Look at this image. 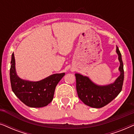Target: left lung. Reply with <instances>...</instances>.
I'll return each mask as SVG.
<instances>
[{"instance_id":"left-lung-1","label":"left lung","mask_w":134,"mask_h":134,"mask_svg":"<svg viewBox=\"0 0 134 134\" xmlns=\"http://www.w3.org/2000/svg\"><path fill=\"white\" fill-rule=\"evenodd\" d=\"M116 53L120 62V76L114 83L106 86H98L88 77L76 74V90L79 98L84 104L94 108H101L113 100L122 90L124 81V69L121 54L116 47Z\"/></svg>"}]
</instances>
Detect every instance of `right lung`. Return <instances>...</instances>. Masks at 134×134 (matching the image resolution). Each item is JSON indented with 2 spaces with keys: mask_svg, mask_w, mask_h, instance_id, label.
I'll return each instance as SVG.
<instances>
[{
  "mask_svg": "<svg viewBox=\"0 0 134 134\" xmlns=\"http://www.w3.org/2000/svg\"><path fill=\"white\" fill-rule=\"evenodd\" d=\"M65 74H55L38 82L23 80L16 74L14 53L12 54L10 71L12 91L29 107H43L51 103L54 98L56 86Z\"/></svg>",
  "mask_w": 134,
  "mask_h": 134,
  "instance_id": "obj_1",
  "label": "right lung"
}]
</instances>
